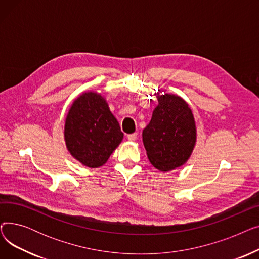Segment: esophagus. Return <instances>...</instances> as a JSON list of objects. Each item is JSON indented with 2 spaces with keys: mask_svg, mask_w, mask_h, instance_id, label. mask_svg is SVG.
Returning <instances> with one entry per match:
<instances>
[{
  "mask_svg": "<svg viewBox=\"0 0 259 259\" xmlns=\"http://www.w3.org/2000/svg\"><path fill=\"white\" fill-rule=\"evenodd\" d=\"M137 138H138V133H131V134L127 135V139L129 141H135L137 140Z\"/></svg>",
  "mask_w": 259,
  "mask_h": 259,
  "instance_id": "esophagus-1",
  "label": "esophagus"
}]
</instances>
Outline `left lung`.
Segmentation results:
<instances>
[{
  "label": "left lung",
  "mask_w": 259,
  "mask_h": 259,
  "mask_svg": "<svg viewBox=\"0 0 259 259\" xmlns=\"http://www.w3.org/2000/svg\"><path fill=\"white\" fill-rule=\"evenodd\" d=\"M150 122L143 131V142L151 164L166 172L181 167L191 155L196 128L191 109L178 95L157 97Z\"/></svg>",
  "instance_id": "left-lung-1"
}]
</instances>
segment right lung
<instances>
[{
	"instance_id": "obj_1",
	"label": "right lung",
	"mask_w": 259,
	"mask_h": 259,
	"mask_svg": "<svg viewBox=\"0 0 259 259\" xmlns=\"http://www.w3.org/2000/svg\"><path fill=\"white\" fill-rule=\"evenodd\" d=\"M122 135L106 101L95 92L81 94L67 114L65 140L68 150L89 168L103 166Z\"/></svg>"
}]
</instances>
